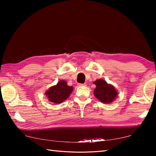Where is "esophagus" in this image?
I'll use <instances>...</instances> for the list:
<instances>
[{"mask_svg":"<svg viewBox=\"0 0 156 156\" xmlns=\"http://www.w3.org/2000/svg\"><path fill=\"white\" fill-rule=\"evenodd\" d=\"M79 87H84V86H87V84L84 83V84H78Z\"/></svg>","mask_w":156,"mask_h":156,"instance_id":"esophagus-1","label":"esophagus"}]
</instances>
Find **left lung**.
<instances>
[{"label": "left lung", "mask_w": 156, "mask_h": 156, "mask_svg": "<svg viewBox=\"0 0 156 156\" xmlns=\"http://www.w3.org/2000/svg\"><path fill=\"white\" fill-rule=\"evenodd\" d=\"M93 83L96 85L94 94L101 102L105 104H110L117 97L118 91L116 90L114 86L108 84L105 80L98 79Z\"/></svg>", "instance_id": "8db88e82"}]
</instances>
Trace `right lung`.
Here are the masks:
<instances>
[{
    "mask_svg": "<svg viewBox=\"0 0 156 156\" xmlns=\"http://www.w3.org/2000/svg\"><path fill=\"white\" fill-rule=\"evenodd\" d=\"M74 90L72 86H68L67 82L60 80L58 84L52 86L45 92L48 101L55 104L61 103L67 99Z\"/></svg>",
    "mask_w": 156,
    "mask_h": 156,
    "instance_id": "add662e5",
    "label": "right lung"
}]
</instances>
